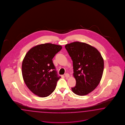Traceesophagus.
<instances>
[{"label":"esophagus","mask_w":125,"mask_h":125,"mask_svg":"<svg viewBox=\"0 0 125 125\" xmlns=\"http://www.w3.org/2000/svg\"><path fill=\"white\" fill-rule=\"evenodd\" d=\"M64 76H65V77L68 78V77H69L70 76V75H69V74L68 73H65V74H64Z\"/></svg>","instance_id":"34e87169"}]
</instances>
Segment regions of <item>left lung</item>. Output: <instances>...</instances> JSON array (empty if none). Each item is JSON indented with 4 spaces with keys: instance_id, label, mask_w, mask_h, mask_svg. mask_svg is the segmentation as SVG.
Here are the masks:
<instances>
[{
    "instance_id": "obj_1",
    "label": "left lung",
    "mask_w": 125,
    "mask_h": 125,
    "mask_svg": "<svg viewBox=\"0 0 125 125\" xmlns=\"http://www.w3.org/2000/svg\"><path fill=\"white\" fill-rule=\"evenodd\" d=\"M73 61V76L76 86L72 87L76 94H87L98 86L102 77L104 62L101 54L95 48L82 42L65 45Z\"/></svg>"
}]
</instances>
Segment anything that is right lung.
<instances>
[{
	"instance_id": "right-lung-1",
	"label": "right lung",
	"mask_w": 125,
	"mask_h": 125,
	"mask_svg": "<svg viewBox=\"0 0 125 125\" xmlns=\"http://www.w3.org/2000/svg\"><path fill=\"white\" fill-rule=\"evenodd\" d=\"M62 49V46L52 43L36 46L30 49L22 64V74L27 87L34 94L46 97L55 90L57 74L53 58Z\"/></svg>"
}]
</instances>
